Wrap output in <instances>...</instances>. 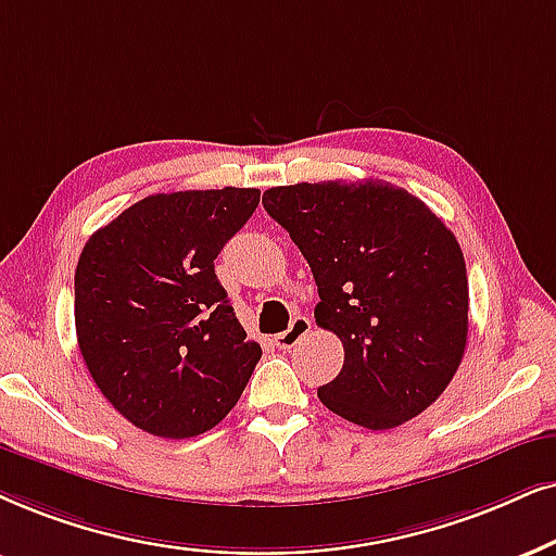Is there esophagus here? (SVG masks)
<instances>
[{"label":"esophagus","mask_w":556,"mask_h":556,"mask_svg":"<svg viewBox=\"0 0 556 556\" xmlns=\"http://www.w3.org/2000/svg\"><path fill=\"white\" fill-rule=\"evenodd\" d=\"M311 326H313L311 318H305V315H294L292 323H290V328L282 330V333H279L277 339H274V343H277L279 349H292L294 343L302 339V336L311 333Z\"/></svg>","instance_id":"esophagus-1"}]
</instances>
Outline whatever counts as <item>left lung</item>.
Returning <instances> with one entry per match:
<instances>
[{
    "instance_id": "left-lung-1",
    "label": "left lung",
    "mask_w": 556,
    "mask_h": 556,
    "mask_svg": "<svg viewBox=\"0 0 556 556\" xmlns=\"http://www.w3.org/2000/svg\"><path fill=\"white\" fill-rule=\"evenodd\" d=\"M262 202L311 264L315 323L343 343L320 403L371 431L424 413L467 349V266L452 230L379 179L271 187Z\"/></svg>"
}]
</instances>
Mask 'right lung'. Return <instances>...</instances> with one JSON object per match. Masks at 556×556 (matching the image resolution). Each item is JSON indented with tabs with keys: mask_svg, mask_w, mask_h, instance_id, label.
<instances>
[{
	"mask_svg": "<svg viewBox=\"0 0 556 556\" xmlns=\"http://www.w3.org/2000/svg\"><path fill=\"white\" fill-rule=\"evenodd\" d=\"M258 189L151 194L91 233L74 277L76 339L121 416L189 439L233 410L262 346L245 339L215 258L258 205Z\"/></svg>",
	"mask_w": 556,
	"mask_h": 556,
	"instance_id": "1",
	"label": "right lung"
}]
</instances>
